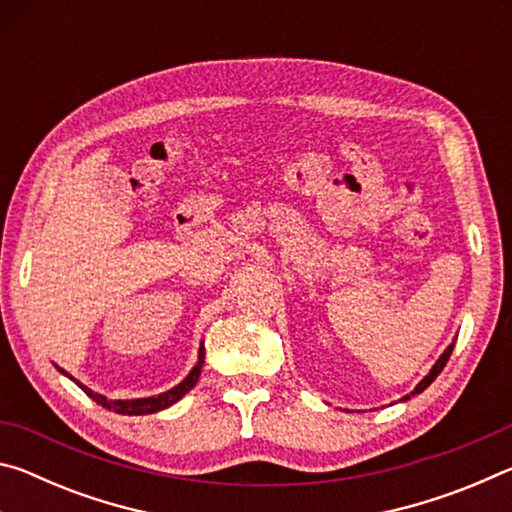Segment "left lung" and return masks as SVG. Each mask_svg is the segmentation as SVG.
<instances>
[{"instance_id": "8db88e82", "label": "left lung", "mask_w": 512, "mask_h": 512, "mask_svg": "<svg viewBox=\"0 0 512 512\" xmlns=\"http://www.w3.org/2000/svg\"><path fill=\"white\" fill-rule=\"evenodd\" d=\"M452 350H454V343H452V345H449V348H447V350H445L443 354H440V359L436 361V366H433V368L429 370V375H427V377H424V379L420 381V384L413 388V391H411V395H418V393H422V391H424V388H427V386L431 384V381H433V379H436V377L440 375V372H443V368L447 366V361H449V357H452ZM411 395H404L400 402H406V400H409V397H411Z\"/></svg>"}]
</instances>
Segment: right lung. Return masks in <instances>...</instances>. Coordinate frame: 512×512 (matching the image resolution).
<instances>
[{"mask_svg": "<svg viewBox=\"0 0 512 512\" xmlns=\"http://www.w3.org/2000/svg\"><path fill=\"white\" fill-rule=\"evenodd\" d=\"M203 361H205V348L201 345V350H198L196 366L192 368V372H189V375L183 381H180L178 386H173L171 391H167V393H160V395H153V397H140V400H108V397H103L99 393L90 391L88 386L79 384V381H76V384H79V388H83L85 395L92 397V400L97 402V404H101L103 409L115 411V413H121V415H146V413H155V411L167 409V406L176 404L180 397H185L189 391H192V388L196 386L198 377H201ZM60 372H63V375H67L65 370H60ZM69 379H74V377H69Z\"/></svg>", "mask_w": 512, "mask_h": 512, "instance_id": "1", "label": "right lung"}]
</instances>
